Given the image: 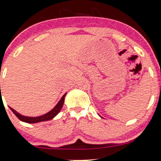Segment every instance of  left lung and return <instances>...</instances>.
<instances>
[{"label":"left lung","instance_id":"8db88e82","mask_svg":"<svg viewBox=\"0 0 161 161\" xmlns=\"http://www.w3.org/2000/svg\"><path fill=\"white\" fill-rule=\"evenodd\" d=\"M100 117H102V116H100Z\"/></svg>","mask_w":161,"mask_h":161}]
</instances>
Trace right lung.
I'll use <instances>...</instances> for the list:
<instances>
[{"label": "right lung", "mask_w": 161, "mask_h": 161, "mask_svg": "<svg viewBox=\"0 0 161 161\" xmlns=\"http://www.w3.org/2000/svg\"><path fill=\"white\" fill-rule=\"evenodd\" d=\"M65 93L64 95L63 96V97L61 98V99L59 101V102L57 103V105H56L54 108H53L52 110L49 111L48 113H46V114L40 115V116H37V117H28V116H24V115L20 114L18 113L17 111H15L14 109L11 108L9 107V108L11 109V110L13 112L14 115H16L17 117L18 118L20 121H22L23 122H25V123H29V124H34V123H38V122H41V121H49V120L52 119L54 118L56 115H57L58 113H59V111L61 110L62 108H63V104H64V101H65V96H66Z\"/></svg>", "instance_id": "obj_1"}]
</instances>
